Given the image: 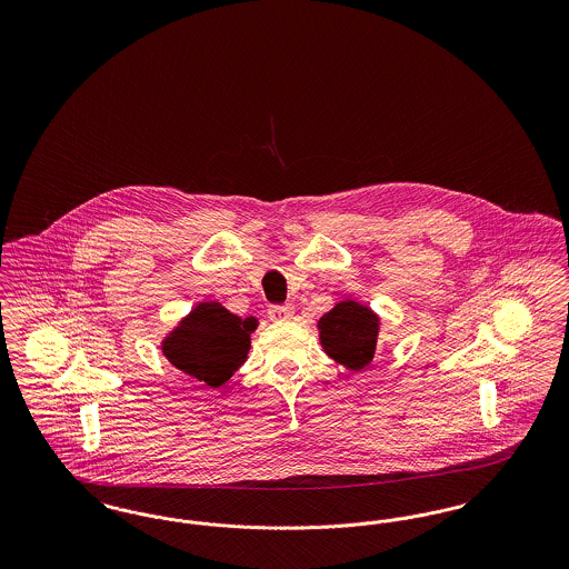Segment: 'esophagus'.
<instances>
[{
    "label": "esophagus",
    "instance_id": "1",
    "mask_svg": "<svg viewBox=\"0 0 569 569\" xmlns=\"http://www.w3.org/2000/svg\"><path fill=\"white\" fill-rule=\"evenodd\" d=\"M292 316H295V307H290V305H272L271 309H269V318L274 320V322L288 320Z\"/></svg>",
    "mask_w": 569,
    "mask_h": 569
}]
</instances>
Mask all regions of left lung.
<instances>
[{
	"label": "left lung",
	"instance_id": "obj_1",
	"mask_svg": "<svg viewBox=\"0 0 569 569\" xmlns=\"http://www.w3.org/2000/svg\"><path fill=\"white\" fill-rule=\"evenodd\" d=\"M318 326L326 353L337 362L358 371L373 360L379 325L367 307L353 300L339 302Z\"/></svg>",
	"mask_w": 569,
	"mask_h": 569
}]
</instances>
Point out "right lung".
Wrapping results in <instances>:
<instances>
[{"label": "right lung", "mask_w": 569, "mask_h": 569, "mask_svg": "<svg viewBox=\"0 0 569 569\" xmlns=\"http://www.w3.org/2000/svg\"><path fill=\"white\" fill-rule=\"evenodd\" d=\"M253 328V318L243 320L217 302H202L163 341L162 350L177 369L217 388L243 365Z\"/></svg>", "instance_id": "add662e5"}]
</instances>
